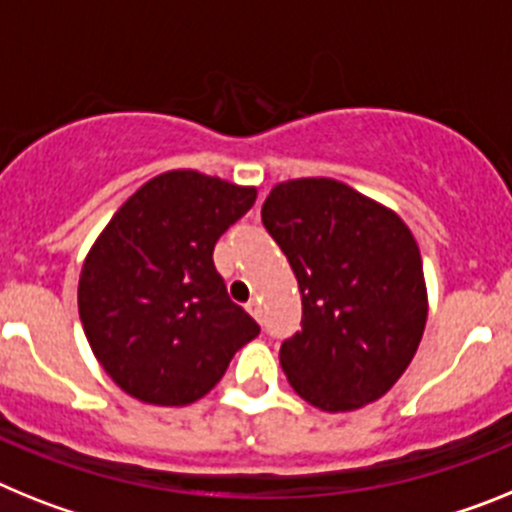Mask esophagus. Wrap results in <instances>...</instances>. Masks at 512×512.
I'll list each match as a JSON object with an SVG mask.
<instances>
[{
	"label": "esophagus",
	"instance_id": "1",
	"mask_svg": "<svg viewBox=\"0 0 512 512\" xmlns=\"http://www.w3.org/2000/svg\"><path fill=\"white\" fill-rule=\"evenodd\" d=\"M247 311H250L252 317H255L257 322H260V319H262V301L260 299H252L250 304H247Z\"/></svg>",
	"mask_w": 512,
	"mask_h": 512
}]
</instances>
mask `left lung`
Masks as SVG:
<instances>
[{
  "label": "left lung",
  "instance_id": "obj_1",
  "mask_svg": "<svg viewBox=\"0 0 512 512\" xmlns=\"http://www.w3.org/2000/svg\"><path fill=\"white\" fill-rule=\"evenodd\" d=\"M262 224L301 291V330L281 366L301 399L324 412L384 397L415 358L428 288L412 231L391 208L330 177L275 185Z\"/></svg>",
  "mask_w": 512,
  "mask_h": 512
}]
</instances>
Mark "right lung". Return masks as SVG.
<instances>
[{
	"mask_svg": "<svg viewBox=\"0 0 512 512\" xmlns=\"http://www.w3.org/2000/svg\"><path fill=\"white\" fill-rule=\"evenodd\" d=\"M255 188L195 170L151 177L115 211L79 275V319L100 366L146 404L206 397L260 335L229 299L213 247L250 211Z\"/></svg>",
	"mask_w": 512,
	"mask_h": 512,
	"instance_id": "1",
	"label": "right lung"
}]
</instances>
